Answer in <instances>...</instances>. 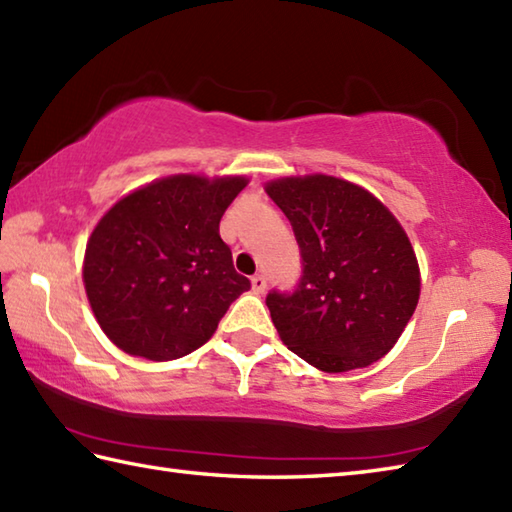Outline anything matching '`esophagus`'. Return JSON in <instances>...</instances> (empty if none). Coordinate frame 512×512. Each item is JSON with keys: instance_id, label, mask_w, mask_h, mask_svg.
Instances as JSON below:
<instances>
[{"instance_id": "esophagus-1", "label": "esophagus", "mask_w": 512, "mask_h": 512, "mask_svg": "<svg viewBox=\"0 0 512 512\" xmlns=\"http://www.w3.org/2000/svg\"><path fill=\"white\" fill-rule=\"evenodd\" d=\"M265 287H267V278H265L263 274H256V276L252 278V289L256 291V294H263Z\"/></svg>"}]
</instances>
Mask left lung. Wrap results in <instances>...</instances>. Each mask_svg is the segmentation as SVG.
I'll return each instance as SVG.
<instances>
[{
	"mask_svg": "<svg viewBox=\"0 0 512 512\" xmlns=\"http://www.w3.org/2000/svg\"><path fill=\"white\" fill-rule=\"evenodd\" d=\"M265 190L289 218L302 258L298 285L265 300L280 340L327 373L387 356L420 298V269L395 216L336 176L280 179Z\"/></svg>",
	"mask_w": 512,
	"mask_h": 512,
	"instance_id": "1",
	"label": "left lung"
}]
</instances>
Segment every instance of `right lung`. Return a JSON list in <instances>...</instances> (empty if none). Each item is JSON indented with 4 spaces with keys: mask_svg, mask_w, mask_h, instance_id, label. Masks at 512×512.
I'll return each mask as SVG.
<instances>
[{
    "mask_svg": "<svg viewBox=\"0 0 512 512\" xmlns=\"http://www.w3.org/2000/svg\"><path fill=\"white\" fill-rule=\"evenodd\" d=\"M243 176L179 174L128 194L92 232L83 283L106 336L130 356L176 360L212 338L252 287L218 223Z\"/></svg>",
    "mask_w": 512,
    "mask_h": 512,
    "instance_id": "1",
    "label": "right lung"
}]
</instances>
